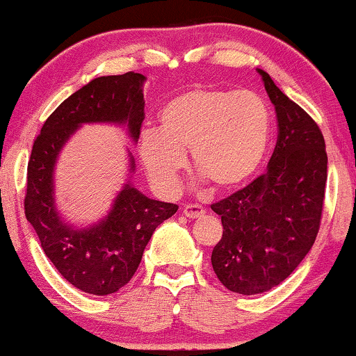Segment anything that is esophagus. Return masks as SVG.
<instances>
[{"mask_svg": "<svg viewBox=\"0 0 356 356\" xmlns=\"http://www.w3.org/2000/svg\"><path fill=\"white\" fill-rule=\"evenodd\" d=\"M181 212L188 218H197V217L204 216V212H206V211H204L201 206H197V204H184Z\"/></svg>", "mask_w": 356, "mask_h": 356, "instance_id": "1", "label": "esophagus"}]
</instances>
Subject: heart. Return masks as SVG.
Returning <instances> with one entry per match:
<instances>
[{"mask_svg":"<svg viewBox=\"0 0 356 356\" xmlns=\"http://www.w3.org/2000/svg\"><path fill=\"white\" fill-rule=\"evenodd\" d=\"M270 128V111L259 95L193 87L167 102L159 115V129H145L138 150L159 191L177 189L184 154L189 152L194 170L216 191L227 193L259 170Z\"/></svg>","mask_w":356,"mask_h":356,"instance_id":"heart-1","label":"heart"}]
</instances>
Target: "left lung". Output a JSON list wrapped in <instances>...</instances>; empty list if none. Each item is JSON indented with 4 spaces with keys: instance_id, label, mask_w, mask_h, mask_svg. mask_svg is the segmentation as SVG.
Here are the masks:
<instances>
[{
    "instance_id": "left-lung-1",
    "label": "left lung",
    "mask_w": 356,
    "mask_h": 356,
    "mask_svg": "<svg viewBox=\"0 0 356 356\" xmlns=\"http://www.w3.org/2000/svg\"><path fill=\"white\" fill-rule=\"evenodd\" d=\"M262 76L275 106L279 136L267 172L212 204L223 235L212 267L230 291L256 295L282 284L318 236L327 181V152L316 121Z\"/></svg>"
}]
</instances>
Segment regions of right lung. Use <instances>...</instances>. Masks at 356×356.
<instances>
[{
  "mask_svg": "<svg viewBox=\"0 0 356 356\" xmlns=\"http://www.w3.org/2000/svg\"><path fill=\"white\" fill-rule=\"evenodd\" d=\"M144 81L143 74L133 71L102 76L67 97L43 123L27 165V220L58 272L90 295L115 293L133 279L155 228L178 206L144 196L128 181L108 216L79 230L67 225L56 211L53 172L63 145L84 123L124 124L138 143L145 116ZM134 165L129 154V172H134Z\"/></svg>",
  "mask_w": 356,
  "mask_h": 356,
  "instance_id": "add662e5",
  "label": "right lung"
}]
</instances>
